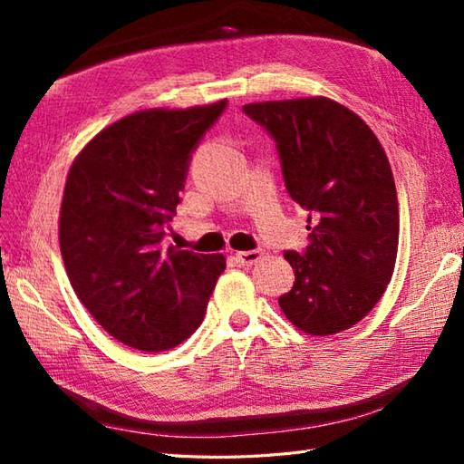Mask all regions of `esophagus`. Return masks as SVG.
I'll list each match as a JSON object with an SVG mask.
<instances>
[{"mask_svg": "<svg viewBox=\"0 0 464 464\" xmlns=\"http://www.w3.org/2000/svg\"><path fill=\"white\" fill-rule=\"evenodd\" d=\"M235 259H237V263L243 265V267H251V265L259 263L263 259V251L261 249H255V251L235 253Z\"/></svg>", "mask_w": 464, "mask_h": 464, "instance_id": "1", "label": "esophagus"}]
</instances>
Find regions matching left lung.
Wrapping results in <instances>:
<instances>
[{
    "label": "left lung",
    "mask_w": 464,
    "mask_h": 464,
    "mask_svg": "<svg viewBox=\"0 0 464 464\" xmlns=\"http://www.w3.org/2000/svg\"><path fill=\"white\" fill-rule=\"evenodd\" d=\"M277 143L285 187L309 211V245L287 251L295 271L279 304L307 334L353 327L379 303L399 247L395 179L377 135L357 113L327 100L243 105Z\"/></svg>",
    "instance_id": "1"
}]
</instances>
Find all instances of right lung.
<instances>
[{
  "label": "right lung",
  "mask_w": 464,
  "mask_h": 464,
  "mask_svg": "<svg viewBox=\"0 0 464 464\" xmlns=\"http://www.w3.org/2000/svg\"><path fill=\"white\" fill-rule=\"evenodd\" d=\"M227 100L145 110L105 127L69 169L59 247L69 283L113 339L160 353L199 327L223 255L163 249L191 153Z\"/></svg>",
  "instance_id": "add662e5"
}]
</instances>
